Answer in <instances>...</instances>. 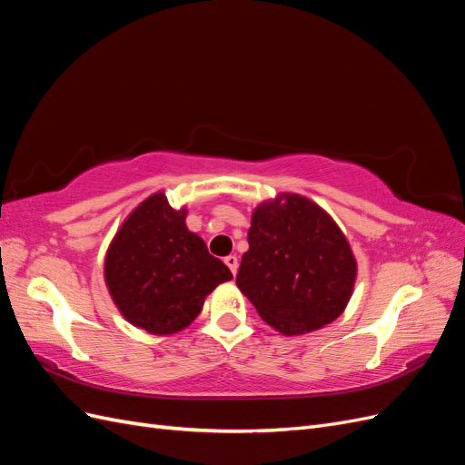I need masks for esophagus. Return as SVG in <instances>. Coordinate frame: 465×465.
I'll return each mask as SVG.
<instances>
[{
  "label": "esophagus",
  "mask_w": 465,
  "mask_h": 465,
  "mask_svg": "<svg viewBox=\"0 0 465 465\" xmlns=\"http://www.w3.org/2000/svg\"><path fill=\"white\" fill-rule=\"evenodd\" d=\"M224 263H227L229 265V270L232 272V275H236V272H238V258L236 256H227V258H224Z\"/></svg>",
  "instance_id": "obj_1"
}]
</instances>
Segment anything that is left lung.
I'll list each match as a JSON object with an SVG mask.
<instances>
[{
  "mask_svg": "<svg viewBox=\"0 0 465 465\" xmlns=\"http://www.w3.org/2000/svg\"><path fill=\"white\" fill-rule=\"evenodd\" d=\"M248 244L236 287L273 330L304 335L343 314L357 260L326 209L281 192L252 211Z\"/></svg>",
  "mask_w": 465,
  "mask_h": 465,
  "instance_id": "1",
  "label": "left lung"
}]
</instances>
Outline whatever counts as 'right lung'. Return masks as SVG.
Masks as SVG:
<instances>
[{
	"instance_id": "obj_1",
	"label": "right lung",
	"mask_w": 465,
	"mask_h": 465,
	"mask_svg": "<svg viewBox=\"0 0 465 465\" xmlns=\"http://www.w3.org/2000/svg\"><path fill=\"white\" fill-rule=\"evenodd\" d=\"M188 209L171 207L163 190L124 219L104 256V283L120 314L153 335L186 330L209 292L232 273L186 227Z\"/></svg>"
}]
</instances>
